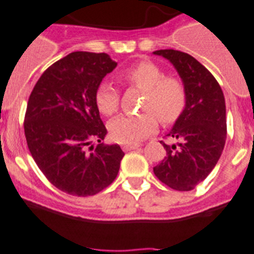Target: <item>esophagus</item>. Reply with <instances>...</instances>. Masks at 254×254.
<instances>
[{
    "instance_id": "34e87169",
    "label": "esophagus",
    "mask_w": 254,
    "mask_h": 254,
    "mask_svg": "<svg viewBox=\"0 0 254 254\" xmlns=\"http://www.w3.org/2000/svg\"><path fill=\"white\" fill-rule=\"evenodd\" d=\"M140 146L139 142H131V144H123L122 148L123 150H132V149H137Z\"/></svg>"
}]
</instances>
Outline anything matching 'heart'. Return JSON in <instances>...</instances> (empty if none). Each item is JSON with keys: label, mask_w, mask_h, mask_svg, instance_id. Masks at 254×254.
<instances>
[{"label": "heart", "mask_w": 254, "mask_h": 254, "mask_svg": "<svg viewBox=\"0 0 254 254\" xmlns=\"http://www.w3.org/2000/svg\"><path fill=\"white\" fill-rule=\"evenodd\" d=\"M122 79L127 84L144 89L141 109L145 112L113 119L109 131L115 141L137 142L156 131L158 119L163 125H173L182 117L187 105V89L179 77L165 76L158 64L144 61L126 70ZM119 102L121 93L113 84L102 83L97 88L96 105L102 114H114Z\"/></svg>", "instance_id": "b5f03b06"}]
</instances>
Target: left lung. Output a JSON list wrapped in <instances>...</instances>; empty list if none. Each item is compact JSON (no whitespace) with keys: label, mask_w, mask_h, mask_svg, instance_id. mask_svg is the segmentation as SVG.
I'll list each match as a JSON object with an SVG mask.
<instances>
[{"label":"left lung","mask_w":254,"mask_h":254,"mask_svg":"<svg viewBox=\"0 0 254 254\" xmlns=\"http://www.w3.org/2000/svg\"><path fill=\"white\" fill-rule=\"evenodd\" d=\"M153 53L173 64L187 89L186 109L167 133L178 140V145L161 141L166 157L153 171L170 188L190 190L206 179L225 148V96L210 71L190 54L174 49Z\"/></svg>","instance_id":"obj_1"}]
</instances>
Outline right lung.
Masks as SVG:
<instances>
[{
	"label": "right lung",
	"mask_w": 254,
	"mask_h": 254,
	"mask_svg": "<svg viewBox=\"0 0 254 254\" xmlns=\"http://www.w3.org/2000/svg\"><path fill=\"white\" fill-rule=\"evenodd\" d=\"M117 62L106 53L74 52L45 70L28 98L24 135L50 183L72 196H93L114 182L125 153L104 145L108 133L96 91ZM100 142L96 148L91 142Z\"/></svg>",
	"instance_id": "obj_1"
}]
</instances>
